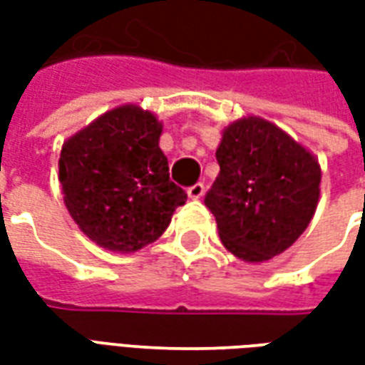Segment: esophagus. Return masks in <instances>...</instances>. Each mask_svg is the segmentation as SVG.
Wrapping results in <instances>:
<instances>
[{"label": "esophagus", "instance_id": "34e87169", "mask_svg": "<svg viewBox=\"0 0 365 365\" xmlns=\"http://www.w3.org/2000/svg\"><path fill=\"white\" fill-rule=\"evenodd\" d=\"M203 193H205V185H203V183H193L191 187H187V195H190L191 199L203 197Z\"/></svg>", "mask_w": 365, "mask_h": 365}]
</instances>
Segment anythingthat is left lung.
I'll use <instances>...</instances> for the list:
<instances>
[{"instance_id": "1", "label": "left lung", "mask_w": 365, "mask_h": 365, "mask_svg": "<svg viewBox=\"0 0 365 365\" xmlns=\"http://www.w3.org/2000/svg\"><path fill=\"white\" fill-rule=\"evenodd\" d=\"M221 172L207 191L225 248L245 262H266L297 240L319 203L321 166L282 128L246 117L225 128Z\"/></svg>"}]
</instances>
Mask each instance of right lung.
I'll use <instances>...</instances> for the list:
<instances>
[{
  "label": "right lung",
  "instance_id": "obj_1",
  "mask_svg": "<svg viewBox=\"0 0 365 365\" xmlns=\"http://www.w3.org/2000/svg\"><path fill=\"white\" fill-rule=\"evenodd\" d=\"M150 111L123 105L68 138L60 183L72 219L88 238L113 252H136L168 229L185 191L170 180Z\"/></svg>",
  "mask_w": 365,
  "mask_h": 365
}]
</instances>
